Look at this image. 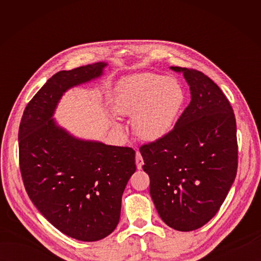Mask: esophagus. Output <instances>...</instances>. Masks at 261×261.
Returning a JSON list of instances; mask_svg holds the SVG:
<instances>
[{"instance_id":"1","label":"esophagus","mask_w":261,"mask_h":261,"mask_svg":"<svg viewBox=\"0 0 261 261\" xmlns=\"http://www.w3.org/2000/svg\"><path fill=\"white\" fill-rule=\"evenodd\" d=\"M136 164H137V168L138 169H141L142 168V165H143V159L141 153L139 151L136 152Z\"/></svg>"}]
</instances>
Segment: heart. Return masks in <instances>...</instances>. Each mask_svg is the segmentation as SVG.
Returning <instances> with one entry per match:
<instances>
[{
    "label": "heart",
    "mask_w": 261,
    "mask_h": 261,
    "mask_svg": "<svg viewBox=\"0 0 261 261\" xmlns=\"http://www.w3.org/2000/svg\"><path fill=\"white\" fill-rule=\"evenodd\" d=\"M185 91L175 77L139 73L126 77L115 88L113 109L118 114L132 116L136 136L143 141H158L174 129ZM115 129L122 130L119 122Z\"/></svg>",
    "instance_id": "heart-1"
}]
</instances>
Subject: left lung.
<instances>
[{
	"label": "left lung",
	"instance_id": "left-lung-1",
	"mask_svg": "<svg viewBox=\"0 0 261 261\" xmlns=\"http://www.w3.org/2000/svg\"><path fill=\"white\" fill-rule=\"evenodd\" d=\"M184 75L191 103L162 140L140 148L150 195L164 222L193 231L218 213L238 168L237 124L223 92L195 69L170 67Z\"/></svg>",
	"mask_w": 261,
	"mask_h": 261
}]
</instances>
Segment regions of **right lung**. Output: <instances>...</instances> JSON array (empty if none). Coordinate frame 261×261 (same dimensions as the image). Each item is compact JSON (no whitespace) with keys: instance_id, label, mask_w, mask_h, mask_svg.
I'll return each instance as SVG.
<instances>
[{"instance_id":"1","label":"right lung","mask_w":261,"mask_h":261,"mask_svg":"<svg viewBox=\"0 0 261 261\" xmlns=\"http://www.w3.org/2000/svg\"><path fill=\"white\" fill-rule=\"evenodd\" d=\"M108 63L62 70L28 103L19 127L20 170L32 203L55 228L97 241L119 223L121 199L136 171L135 150L71 135L54 119L68 90L104 74Z\"/></svg>"}]
</instances>
